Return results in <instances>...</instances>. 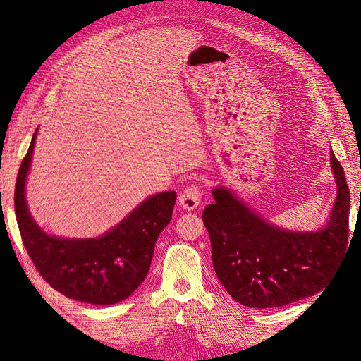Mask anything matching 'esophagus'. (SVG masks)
<instances>
[{
  "label": "esophagus",
  "instance_id": "obj_1",
  "mask_svg": "<svg viewBox=\"0 0 361 361\" xmlns=\"http://www.w3.org/2000/svg\"><path fill=\"white\" fill-rule=\"evenodd\" d=\"M202 200V194L198 186H190L188 190H185V194L180 197V206L185 211H195L200 204Z\"/></svg>",
  "mask_w": 361,
  "mask_h": 361
}]
</instances>
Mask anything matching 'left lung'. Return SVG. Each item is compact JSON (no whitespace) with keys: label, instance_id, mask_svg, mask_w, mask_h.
Returning a JSON list of instances; mask_svg holds the SVG:
<instances>
[{"label":"left lung","instance_id":"8db88e82","mask_svg":"<svg viewBox=\"0 0 361 361\" xmlns=\"http://www.w3.org/2000/svg\"><path fill=\"white\" fill-rule=\"evenodd\" d=\"M336 197L329 219L315 231H290L267 221L231 189H212L206 206L212 265L228 293L247 307H282L317 295L344 256L350 195L346 176L331 150Z\"/></svg>","mask_w":361,"mask_h":361}]
</instances>
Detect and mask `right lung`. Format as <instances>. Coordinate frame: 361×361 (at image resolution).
<instances>
[{
  "label": "right lung",
  "instance_id": "right-lung-1",
  "mask_svg": "<svg viewBox=\"0 0 361 361\" xmlns=\"http://www.w3.org/2000/svg\"><path fill=\"white\" fill-rule=\"evenodd\" d=\"M38 128L20 166L15 185V216L29 257L49 283L74 301L106 305L124 301L144 282L155 242L172 219L175 190L153 194L102 235L59 237L44 231L30 216L26 181Z\"/></svg>",
  "mask_w": 361,
  "mask_h": 361
}]
</instances>
